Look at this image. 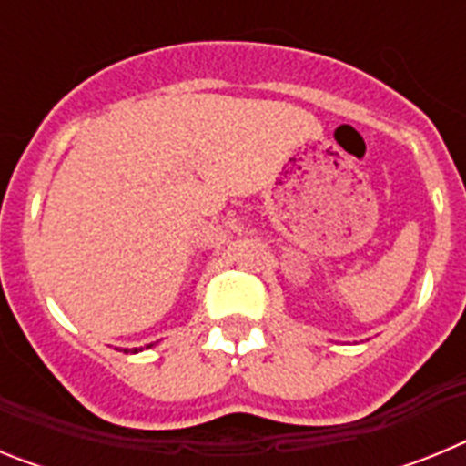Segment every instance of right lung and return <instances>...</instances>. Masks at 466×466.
<instances>
[{
    "label": "right lung",
    "instance_id": "add662e5",
    "mask_svg": "<svg viewBox=\"0 0 466 466\" xmlns=\"http://www.w3.org/2000/svg\"><path fill=\"white\" fill-rule=\"evenodd\" d=\"M147 348H151V345H147ZM139 350H142V348H139ZM133 352H137V348H135V350H133Z\"/></svg>",
    "mask_w": 466,
    "mask_h": 466
}]
</instances>
